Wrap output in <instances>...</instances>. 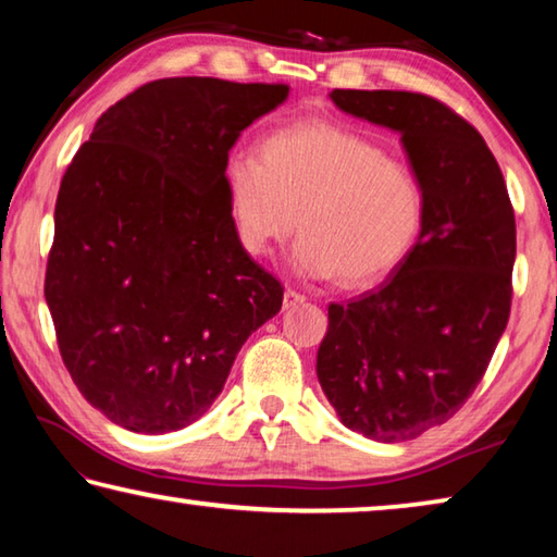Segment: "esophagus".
Wrapping results in <instances>:
<instances>
[{"label": "esophagus", "mask_w": 557, "mask_h": 557, "mask_svg": "<svg viewBox=\"0 0 557 557\" xmlns=\"http://www.w3.org/2000/svg\"><path fill=\"white\" fill-rule=\"evenodd\" d=\"M307 297L301 295V292L297 289H285V299H282V305H285V309L289 307H297V305H305Z\"/></svg>", "instance_id": "obj_1"}]
</instances>
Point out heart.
I'll return each instance as SVG.
<instances>
[{"mask_svg": "<svg viewBox=\"0 0 557 557\" xmlns=\"http://www.w3.org/2000/svg\"><path fill=\"white\" fill-rule=\"evenodd\" d=\"M238 240L265 256L295 231L292 268L344 285L383 277L408 256L425 223V188L410 164L326 120L277 129L262 154L225 166Z\"/></svg>", "mask_w": 557, "mask_h": 557, "instance_id": "heart-1", "label": "heart"}]
</instances>
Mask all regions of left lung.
Returning <instances> with one entry per match:
<instances>
[{"instance_id":"8db88e82","label":"left lung","mask_w":557,"mask_h":557,"mask_svg":"<svg viewBox=\"0 0 557 557\" xmlns=\"http://www.w3.org/2000/svg\"><path fill=\"white\" fill-rule=\"evenodd\" d=\"M346 115L398 132L425 223L379 289L329 305L317 379L348 430L403 442L442 425L482 381L511 314L516 219L484 137L408 90H332Z\"/></svg>"}]
</instances>
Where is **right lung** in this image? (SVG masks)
Returning a JSON list of instances; mask_svg holds the SVG:
<instances>
[{"mask_svg": "<svg viewBox=\"0 0 557 557\" xmlns=\"http://www.w3.org/2000/svg\"><path fill=\"white\" fill-rule=\"evenodd\" d=\"M285 83L162 78L102 112L55 199L46 305L73 383L129 432L201 418L282 285L238 240L225 166Z\"/></svg>", "mask_w": 557, "mask_h": 557, "instance_id": "obj_1", "label": "right lung"}]
</instances>
